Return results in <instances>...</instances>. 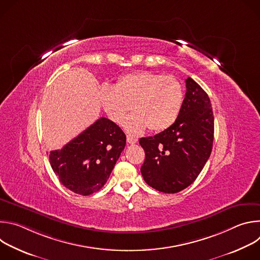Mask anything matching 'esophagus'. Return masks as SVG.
Wrapping results in <instances>:
<instances>
[{"mask_svg":"<svg viewBox=\"0 0 260 260\" xmlns=\"http://www.w3.org/2000/svg\"><path fill=\"white\" fill-rule=\"evenodd\" d=\"M126 141L128 144H136L138 142V139H136L132 136H126Z\"/></svg>","mask_w":260,"mask_h":260,"instance_id":"1","label":"esophagus"}]
</instances>
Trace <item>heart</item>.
Segmentation results:
<instances>
[{
  "label": "heart",
  "instance_id": "1",
  "mask_svg": "<svg viewBox=\"0 0 260 260\" xmlns=\"http://www.w3.org/2000/svg\"><path fill=\"white\" fill-rule=\"evenodd\" d=\"M101 102L109 117L121 124L124 121L129 134L138 135L147 127L151 132L169 128L178 118L183 105L184 92L174 76L142 71L121 76L115 87L104 86Z\"/></svg>",
  "mask_w": 260,
  "mask_h": 260
}]
</instances>
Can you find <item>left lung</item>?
Segmentation results:
<instances>
[{"mask_svg":"<svg viewBox=\"0 0 260 260\" xmlns=\"http://www.w3.org/2000/svg\"><path fill=\"white\" fill-rule=\"evenodd\" d=\"M177 120L154 137L141 138L145 182L165 193H177L194 182L210 157L214 116L207 92L190 77Z\"/></svg>","mask_w":260,"mask_h":260,"instance_id":"obj_1","label":"left lung"}]
</instances>
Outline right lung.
Returning <instances> with one entry per match:
<instances>
[{
    "mask_svg": "<svg viewBox=\"0 0 260 260\" xmlns=\"http://www.w3.org/2000/svg\"><path fill=\"white\" fill-rule=\"evenodd\" d=\"M125 144L122 129L101 117L60 150L50 151L49 161L64 187L77 194L89 196L106 184Z\"/></svg>",
    "mask_w": 260,
    "mask_h": 260,
    "instance_id": "add662e5",
    "label": "right lung"
}]
</instances>
